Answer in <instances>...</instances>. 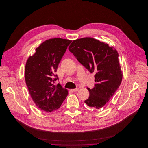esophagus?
<instances>
[{"label": "esophagus", "instance_id": "34e87169", "mask_svg": "<svg viewBox=\"0 0 148 148\" xmlns=\"http://www.w3.org/2000/svg\"><path fill=\"white\" fill-rule=\"evenodd\" d=\"M79 90V88L77 87V88H73V89H72V91L73 92H77Z\"/></svg>", "mask_w": 148, "mask_h": 148}]
</instances>
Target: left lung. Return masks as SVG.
<instances>
[{"instance_id":"8db88e82","label":"left lung","mask_w":148,"mask_h":148,"mask_svg":"<svg viewBox=\"0 0 148 148\" xmlns=\"http://www.w3.org/2000/svg\"><path fill=\"white\" fill-rule=\"evenodd\" d=\"M69 50L90 73H95V87L84 103L99 110L114 96L121 84L123 73L119 53L108 44L90 37L73 41Z\"/></svg>"}]
</instances>
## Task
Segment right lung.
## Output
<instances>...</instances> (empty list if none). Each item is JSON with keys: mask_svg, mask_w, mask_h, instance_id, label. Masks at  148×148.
<instances>
[{"mask_svg": "<svg viewBox=\"0 0 148 148\" xmlns=\"http://www.w3.org/2000/svg\"><path fill=\"white\" fill-rule=\"evenodd\" d=\"M71 42L60 38L46 40L27 61L25 83L33 101L42 111L51 112L58 109L68 95L67 89L60 84L53 83L58 80L55 72Z\"/></svg>", "mask_w": 148, "mask_h": 148, "instance_id": "1", "label": "right lung"}]
</instances>
